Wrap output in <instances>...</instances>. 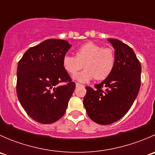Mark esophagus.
Listing matches in <instances>:
<instances>
[{
	"label": "esophagus",
	"instance_id": "obj_1",
	"mask_svg": "<svg viewBox=\"0 0 155 155\" xmlns=\"http://www.w3.org/2000/svg\"><path fill=\"white\" fill-rule=\"evenodd\" d=\"M76 87L83 86V85H82V84H79V83H78V82H76Z\"/></svg>",
	"mask_w": 155,
	"mask_h": 155
}]
</instances>
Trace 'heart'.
<instances>
[{
    "label": "heart",
    "mask_w": 155,
    "mask_h": 155,
    "mask_svg": "<svg viewBox=\"0 0 155 155\" xmlns=\"http://www.w3.org/2000/svg\"><path fill=\"white\" fill-rule=\"evenodd\" d=\"M85 70L75 77L82 82L95 78L106 79L112 73L115 64V53L111 48H103L94 43H86L79 46L75 56L66 54L62 60L63 68L70 76H75L82 68Z\"/></svg>",
    "instance_id": "heart-1"
}]
</instances>
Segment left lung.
<instances>
[{"instance_id": "obj_1", "label": "left lung", "mask_w": 155, "mask_h": 155, "mask_svg": "<svg viewBox=\"0 0 155 155\" xmlns=\"http://www.w3.org/2000/svg\"><path fill=\"white\" fill-rule=\"evenodd\" d=\"M115 48L112 73L94 87H85L83 104L89 118L99 124L121 119L130 109L141 85V64L134 50L116 39H109Z\"/></svg>"}]
</instances>
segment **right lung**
Listing matches in <instances>:
<instances>
[{
	"instance_id": "obj_1",
	"label": "right lung",
	"mask_w": 155,
	"mask_h": 155,
	"mask_svg": "<svg viewBox=\"0 0 155 155\" xmlns=\"http://www.w3.org/2000/svg\"><path fill=\"white\" fill-rule=\"evenodd\" d=\"M71 45L48 39L30 48L18 63L16 92L28 115L41 124H51L65 113L76 84L62 65ZM61 82L65 83L59 87Z\"/></svg>"
}]
</instances>
